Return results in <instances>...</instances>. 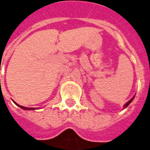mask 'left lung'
Returning <instances> with one entry per match:
<instances>
[{
	"instance_id": "1",
	"label": "left lung",
	"mask_w": 150,
	"mask_h": 150,
	"mask_svg": "<svg viewBox=\"0 0 150 150\" xmlns=\"http://www.w3.org/2000/svg\"><path fill=\"white\" fill-rule=\"evenodd\" d=\"M134 97H135V96H134ZM134 97H132V98L131 99V100H129V101H128V102H127V103H125V104L124 105V107H124V109H125L126 107H128V105L130 104L131 103H132V100H134Z\"/></svg>"
}]
</instances>
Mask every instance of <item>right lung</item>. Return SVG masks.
Listing matches in <instances>:
<instances>
[{
  "mask_svg": "<svg viewBox=\"0 0 150 150\" xmlns=\"http://www.w3.org/2000/svg\"><path fill=\"white\" fill-rule=\"evenodd\" d=\"M15 103V104L17 105V106H18V107H20V108H22V109L23 110H34L36 109H38V108H34V107H23V106H21V105H18V103H16L15 102H14Z\"/></svg>",
  "mask_w": 150,
  "mask_h": 150,
  "instance_id": "obj_1",
  "label": "right lung"
}]
</instances>
